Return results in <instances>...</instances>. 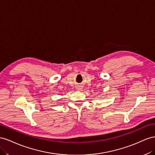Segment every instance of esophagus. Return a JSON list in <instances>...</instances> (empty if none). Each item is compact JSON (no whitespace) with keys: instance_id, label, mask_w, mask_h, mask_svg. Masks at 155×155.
<instances>
[{"instance_id":"obj_1","label":"esophagus","mask_w":155,"mask_h":155,"mask_svg":"<svg viewBox=\"0 0 155 155\" xmlns=\"http://www.w3.org/2000/svg\"><path fill=\"white\" fill-rule=\"evenodd\" d=\"M82 89V86L81 85H78L77 86V90H81Z\"/></svg>"}]
</instances>
